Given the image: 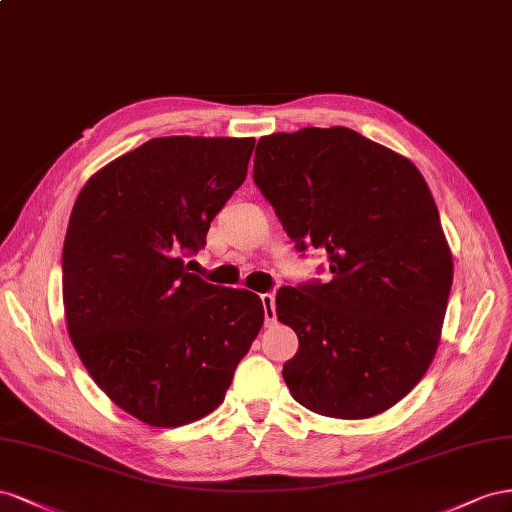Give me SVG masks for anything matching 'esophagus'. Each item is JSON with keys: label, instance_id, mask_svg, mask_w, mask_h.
Listing matches in <instances>:
<instances>
[{"label": "esophagus", "instance_id": "obj_1", "mask_svg": "<svg viewBox=\"0 0 512 512\" xmlns=\"http://www.w3.org/2000/svg\"><path fill=\"white\" fill-rule=\"evenodd\" d=\"M261 304H264L266 324H268V326H272L274 321H276V311H274V306H276V298H274V294H261Z\"/></svg>", "mask_w": 512, "mask_h": 512}]
</instances>
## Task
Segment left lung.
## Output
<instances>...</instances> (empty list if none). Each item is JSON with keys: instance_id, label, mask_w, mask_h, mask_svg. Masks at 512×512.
Instances as JSON below:
<instances>
[{"instance_id": "obj_1", "label": "left lung", "mask_w": 512, "mask_h": 512, "mask_svg": "<svg viewBox=\"0 0 512 512\" xmlns=\"http://www.w3.org/2000/svg\"><path fill=\"white\" fill-rule=\"evenodd\" d=\"M253 180L300 251H326L332 281L276 291L298 334L283 379L321 416L362 420L410 392L437 352L452 255L412 160L345 126L261 137Z\"/></svg>"}]
</instances>
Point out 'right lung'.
<instances>
[{"mask_svg": "<svg viewBox=\"0 0 512 512\" xmlns=\"http://www.w3.org/2000/svg\"><path fill=\"white\" fill-rule=\"evenodd\" d=\"M253 137H158L85 182L62 253L70 341L98 388L150 427L225 401L264 326L248 289L212 285L184 259L246 178Z\"/></svg>", "mask_w": 512, "mask_h": 512, "instance_id": "obj_1", "label": "right lung"}]
</instances>
